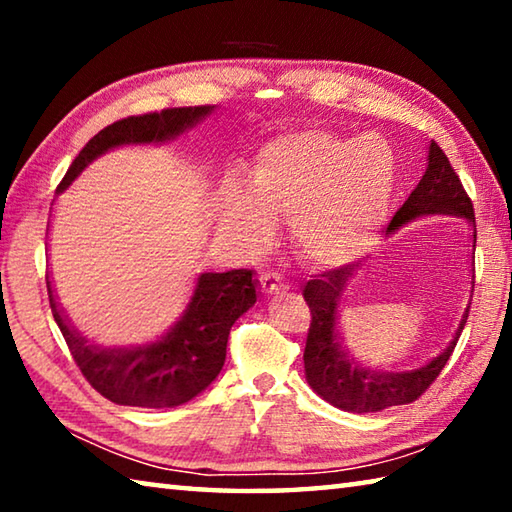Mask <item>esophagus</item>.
Instances as JSON below:
<instances>
[{"label": "esophagus", "mask_w": 512, "mask_h": 512, "mask_svg": "<svg viewBox=\"0 0 512 512\" xmlns=\"http://www.w3.org/2000/svg\"><path fill=\"white\" fill-rule=\"evenodd\" d=\"M259 289H262L264 293H275L284 289V280L280 273H273V271H266L259 275Z\"/></svg>", "instance_id": "obj_1"}]
</instances>
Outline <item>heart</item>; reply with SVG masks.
Instances as JSON below:
<instances>
[{
    "label": "heart",
    "mask_w": 512,
    "mask_h": 512,
    "mask_svg": "<svg viewBox=\"0 0 512 512\" xmlns=\"http://www.w3.org/2000/svg\"><path fill=\"white\" fill-rule=\"evenodd\" d=\"M397 158L368 135L305 131L282 135L257 153L250 198L232 189L223 219L246 239L265 219H289L291 239L320 266L359 257L384 223L395 192Z\"/></svg>",
    "instance_id": "b5f03b06"
}]
</instances>
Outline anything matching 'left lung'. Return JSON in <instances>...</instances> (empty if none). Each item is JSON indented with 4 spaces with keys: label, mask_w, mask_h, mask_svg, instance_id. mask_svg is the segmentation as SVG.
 <instances>
[{
    "label": "left lung",
    "mask_w": 512,
    "mask_h": 512,
    "mask_svg": "<svg viewBox=\"0 0 512 512\" xmlns=\"http://www.w3.org/2000/svg\"><path fill=\"white\" fill-rule=\"evenodd\" d=\"M427 214H456L474 225V207L470 196L463 189L454 167L449 164L445 151L436 142L429 144L427 171H424L418 187L413 189L404 205L395 212L386 232L400 230V225ZM354 268H357V264H345L311 275V280L302 289V296H305L311 311L305 345V372L309 386L323 400L334 404L336 409L352 413H375L388 409V406L411 404L443 372L467 323L470 307L465 309L452 343L427 366L404 372H377L361 368L348 357V352L341 350L339 336H336V311H339V300Z\"/></svg>",
    "instance_id": "1"
}]
</instances>
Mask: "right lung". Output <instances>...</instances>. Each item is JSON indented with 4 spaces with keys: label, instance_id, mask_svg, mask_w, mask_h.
Masks as SVG:
<instances>
[{
    "label": "right lung",
    "instance_id": "right-lung-1",
    "mask_svg": "<svg viewBox=\"0 0 512 512\" xmlns=\"http://www.w3.org/2000/svg\"><path fill=\"white\" fill-rule=\"evenodd\" d=\"M214 106L167 108L160 112L119 119L99 131L69 164L58 192L88 164L121 144H149L176 137L185 128L210 115ZM257 282L253 271L237 268L228 273L198 277L192 302L183 318L160 341L142 348H99L85 341L58 309L47 277L49 305L63 332L69 352L83 377L106 400L144 409H171L192 400L212 384L223 368L228 334L235 320L255 305Z\"/></svg>",
    "mask_w": 512,
    "mask_h": 512
}]
</instances>
